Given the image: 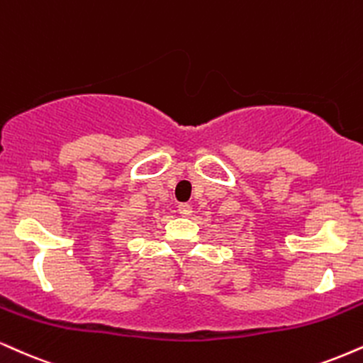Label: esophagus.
Returning a JSON list of instances; mask_svg holds the SVG:
<instances>
[{"label": "esophagus", "instance_id": "obj_1", "mask_svg": "<svg viewBox=\"0 0 363 363\" xmlns=\"http://www.w3.org/2000/svg\"><path fill=\"white\" fill-rule=\"evenodd\" d=\"M177 208H179V215L182 216H191V213H193V208H191L189 203H181Z\"/></svg>", "mask_w": 363, "mask_h": 363}]
</instances>
